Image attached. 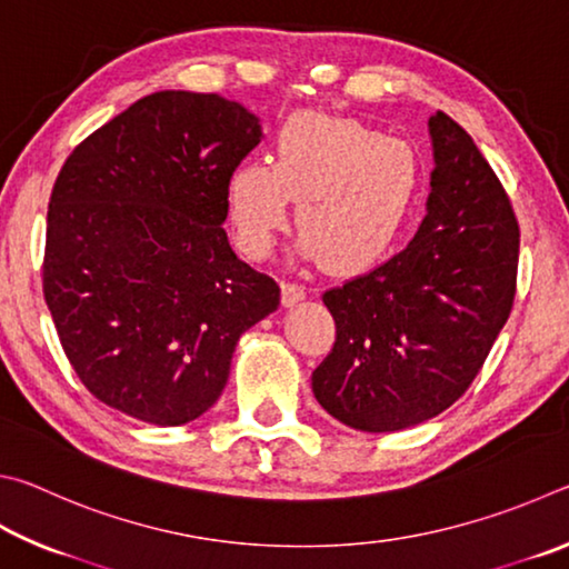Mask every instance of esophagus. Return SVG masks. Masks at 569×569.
Here are the masks:
<instances>
[{
	"label": "esophagus",
	"mask_w": 569,
	"mask_h": 569,
	"mask_svg": "<svg viewBox=\"0 0 569 569\" xmlns=\"http://www.w3.org/2000/svg\"><path fill=\"white\" fill-rule=\"evenodd\" d=\"M307 297V290L302 284H297V282H284L282 284V305L284 307H295L297 302H302Z\"/></svg>",
	"instance_id": "1"
}]
</instances>
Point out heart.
<instances>
[{"label": "heart", "mask_w": 569, "mask_h": 569, "mask_svg": "<svg viewBox=\"0 0 569 569\" xmlns=\"http://www.w3.org/2000/svg\"><path fill=\"white\" fill-rule=\"evenodd\" d=\"M420 184L415 149L355 119L300 114L287 122L274 162L249 159L229 179L239 244L262 259L277 242L295 199L302 229L297 254L325 257L340 272L380 259L400 237Z\"/></svg>", "instance_id": "obj_1"}]
</instances>
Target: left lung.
<instances>
[{
    "mask_svg": "<svg viewBox=\"0 0 569 569\" xmlns=\"http://www.w3.org/2000/svg\"><path fill=\"white\" fill-rule=\"evenodd\" d=\"M427 214L402 252L322 295L337 340L312 372L327 412L362 432L422 425L460 400L515 300L520 227L472 137L430 117Z\"/></svg>",
    "mask_w": 569,
    "mask_h": 569,
    "instance_id": "8db88e82",
    "label": "left lung"
}]
</instances>
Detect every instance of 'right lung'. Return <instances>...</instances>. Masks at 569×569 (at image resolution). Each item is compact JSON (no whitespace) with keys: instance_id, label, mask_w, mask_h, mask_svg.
<instances>
[{"instance_id":"add662e5","label":"right lung","mask_w":569,"mask_h":569,"mask_svg":"<svg viewBox=\"0 0 569 569\" xmlns=\"http://www.w3.org/2000/svg\"><path fill=\"white\" fill-rule=\"evenodd\" d=\"M219 94L164 89L109 119L59 172L44 300L67 360L99 402L177 427L222 395L234 347L279 287L229 247V179L262 142Z\"/></svg>"}]
</instances>
